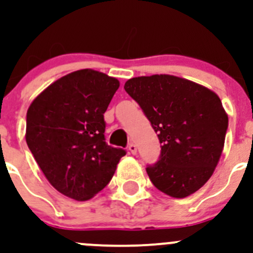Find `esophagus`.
I'll use <instances>...</instances> for the list:
<instances>
[{"label": "esophagus", "instance_id": "esophagus-1", "mask_svg": "<svg viewBox=\"0 0 253 253\" xmlns=\"http://www.w3.org/2000/svg\"><path fill=\"white\" fill-rule=\"evenodd\" d=\"M127 149H129V151L131 152L132 155H136V152H137V147H136V145H135V144H130V145H129V147H127Z\"/></svg>", "mask_w": 253, "mask_h": 253}]
</instances>
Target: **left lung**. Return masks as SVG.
I'll return each mask as SVG.
<instances>
[{"instance_id": "obj_1", "label": "left lung", "mask_w": 253, "mask_h": 253, "mask_svg": "<svg viewBox=\"0 0 253 253\" xmlns=\"http://www.w3.org/2000/svg\"><path fill=\"white\" fill-rule=\"evenodd\" d=\"M124 88L157 132L161 155L146 167L152 184L186 198L211 178L224 149L229 118L211 89L172 75L127 80Z\"/></svg>"}]
</instances>
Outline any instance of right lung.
<instances>
[{
  "instance_id": "obj_1",
  "label": "right lung",
  "mask_w": 253,
  "mask_h": 253,
  "mask_svg": "<svg viewBox=\"0 0 253 253\" xmlns=\"http://www.w3.org/2000/svg\"><path fill=\"white\" fill-rule=\"evenodd\" d=\"M119 81L79 70L62 76L32 102L26 141L49 183L75 201H88L113 177L126 150L104 139V112Z\"/></svg>"
}]
</instances>
